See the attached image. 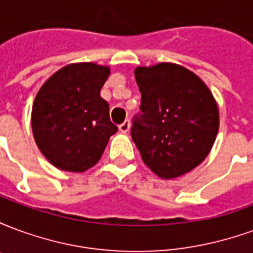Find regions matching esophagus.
Masks as SVG:
<instances>
[{
    "mask_svg": "<svg viewBox=\"0 0 253 253\" xmlns=\"http://www.w3.org/2000/svg\"><path fill=\"white\" fill-rule=\"evenodd\" d=\"M119 130H121L122 132H127L128 130H130V121L127 119V121H125L122 125H119Z\"/></svg>",
    "mask_w": 253,
    "mask_h": 253,
    "instance_id": "34e87169",
    "label": "esophagus"
}]
</instances>
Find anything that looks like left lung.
Here are the masks:
<instances>
[{
  "label": "left lung",
  "mask_w": 253,
  "mask_h": 253,
  "mask_svg": "<svg viewBox=\"0 0 253 253\" xmlns=\"http://www.w3.org/2000/svg\"><path fill=\"white\" fill-rule=\"evenodd\" d=\"M141 105L131 138L143 163L163 179L177 177L206 159L219 126L211 92L194 73L175 63L135 69Z\"/></svg>",
  "instance_id": "obj_1"
}]
</instances>
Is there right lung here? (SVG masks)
<instances>
[{
  "label": "right lung",
  "instance_id": "right-lung-1",
  "mask_svg": "<svg viewBox=\"0 0 253 253\" xmlns=\"http://www.w3.org/2000/svg\"><path fill=\"white\" fill-rule=\"evenodd\" d=\"M110 69L94 63L62 67L46 81L32 107L36 145L54 167L84 172L101 157L118 131L100 90Z\"/></svg>",
  "mask_w": 253,
  "mask_h": 253
}]
</instances>
